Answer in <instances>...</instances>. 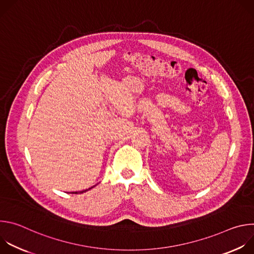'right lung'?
<instances>
[{
  "label": "right lung",
  "instance_id": "1",
  "mask_svg": "<svg viewBox=\"0 0 254 254\" xmlns=\"http://www.w3.org/2000/svg\"><path fill=\"white\" fill-rule=\"evenodd\" d=\"M91 188H93V187H91ZM91 188H89V189H91ZM89 189H88V190H89ZM88 190H83V191H80L79 193L81 194V193H84V192H86V191H88ZM75 194H78V192H75Z\"/></svg>",
  "mask_w": 254,
  "mask_h": 254
}]
</instances>
